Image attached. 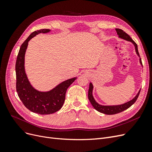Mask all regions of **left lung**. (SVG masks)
Here are the masks:
<instances>
[{"instance_id":"obj_1","label":"left lung","mask_w":152,"mask_h":152,"mask_svg":"<svg viewBox=\"0 0 152 152\" xmlns=\"http://www.w3.org/2000/svg\"><path fill=\"white\" fill-rule=\"evenodd\" d=\"M117 31V33L118 35V37H120L121 39H123L129 41V42H131L133 44H134V47H135V50L136 54H137V56L140 57V62L141 63V65H142V62H141V59L140 58V54L138 52V50H137V45L135 43V42L133 40L131 37L128 34H127L125 31H124L121 29H118L116 28L115 29ZM93 84L90 83L89 84V91H88V98L89 100L90 101V102L91 104L93 105V107L97 110V111L103 113L107 115H113V114H117L118 113H121L124 110H126V109L129 108L131 106H132L133 104H134L136 99H137L140 93V90L139 91L138 93L136 94L135 97L133 98L132 99L130 100L129 102H128L127 103H125L122 104H119V105H110V106H104L99 104L97 102H96L93 96Z\"/></svg>"}]
</instances>
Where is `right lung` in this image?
<instances>
[{"label":"right lung","mask_w":152,"mask_h":152,"mask_svg":"<svg viewBox=\"0 0 152 152\" xmlns=\"http://www.w3.org/2000/svg\"><path fill=\"white\" fill-rule=\"evenodd\" d=\"M49 29H41L31 33L21 45L16 62V91L20 99L31 112L41 115L56 112L63 107L65 94L68 87L77 77L68 79L47 92H41L34 89L30 84L25 70V54L30 40L40 33L49 32Z\"/></svg>","instance_id":"right-lung-1"}]
</instances>
